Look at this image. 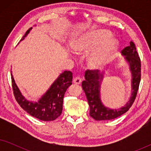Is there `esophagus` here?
<instances>
[{
  "label": "esophagus",
  "mask_w": 151,
  "mask_h": 151,
  "mask_svg": "<svg viewBox=\"0 0 151 151\" xmlns=\"http://www.w3.org/2000/svg\"><path fill=\"white\" fill-rule=\"evenodd\" d=\"M73 83L76 84H80L82 82V79L80 77H76L73 79Z\"/></svg>",
  "instance_id": "obj_1"
}]
</instances>
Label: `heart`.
<instances>
[{
	"mask_svg": "<svg viewBox=\"0 0 151 151\" xmlns=\"http://www.w3.org/2000/svg\"><path fill=\"white\" fill-rule=\"evenodd\" d=\"M111 36L107 30H92L77 37L71 47L77 53L91 51L86 58L88 67L92 70H101L108 65L118 49V41L110 39Z\"/></svg>",
	"mask_w": 151,
	"mask_h": 151,
	"instance_id": "obj_1",
	"label": "heart"
}]
</instances>
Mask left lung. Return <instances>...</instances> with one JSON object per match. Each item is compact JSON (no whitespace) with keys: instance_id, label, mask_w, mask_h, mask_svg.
Wrapping results in <instances>:
<instances>
[{"instance_id":"left-lung-1","label":"left lung","mask_w":151,"mask_h":151,"mask_svg":"<svg viewBox=\"0 0 151 151\" xmlns=\"http://www.w3.org/2000/svg\"><path fill=\"white\" fill-rule=\"evenodd\" d=\"M121 54L129 65L131 74V95L129 101L120 108H109L101 100V84L105 77V72L98 73V71H86L85 80L82 82V87L89 105L90 116L96 120H111L121 116L129 110L135 100L141 79V62L135 44L132 41L130 42L129 46L124 49Z\"/></svg>"}]
</instances>
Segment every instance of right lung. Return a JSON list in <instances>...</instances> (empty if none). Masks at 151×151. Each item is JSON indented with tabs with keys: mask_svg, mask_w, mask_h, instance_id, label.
Instances as JSON below:
<instances>
[{
	"mask_svg": "<svg viewBox=\"0 0 151 151\" xmlns=\"http://www.w3.org/2000/svg\"><path fill=\"white\" fill-rule=\"evenodd\" d=\"M32 27L27 31L20 41L23 40ZM14 94L18 104L32 116L42 121H53L60 116L63 111V98L66 91L72 83V73L65 71L60 74L51 84L46 92L38 101L28 100L16 84L14 76L11 74Z\"/></svg>",
	"mask_w": 151,
	"mask_h": 151,
	"instance_id": "1",
	"label": "right lung"
}]
</instances>
